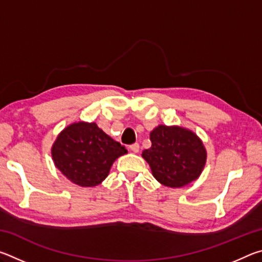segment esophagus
I'll return each instance as SVG.
<instances>
[{
  "label": "esophagus",
  "mask_w": 262,
  "mask_h": 262,
  "mask_svg": "<svg viewBox=\"0 0 262 262\" xmlns=\"http://www.w3.org/2000/svg\"><path fill=\"white\" fill-rule=\"evenodd\" d=\"M129 149L132 150L133 152H139L140 150V144L139 143H133L129 145Z\"/></svg>",
  "instance_id": "esophagus-1"
}]
</instances>
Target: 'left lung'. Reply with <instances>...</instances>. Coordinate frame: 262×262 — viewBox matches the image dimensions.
<instances>
[{
    "label": "left lung",
    "mask_w": 262,
    "mask_h": 262,
    "mask_svg": "<svg viewBox=\"0 0 262 262\" xmlns=\"http://www.w3.org/2000/svg\"><path fill=\"white\" fill-rule=\"evenodd\" d=\"M150 141L151 147L142 156L164 186L183 187L201 174L207 154L194 133L177 126H158L150 133Z\"/></svg>",
    "instance_id": "8db88e82"
}]
</instances>
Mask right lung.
<instances>
[{"instance_id": "1", "label": "right lung", "mask_w": 262, "mask_h": 262, "mask_svg": "<svg viewBox=\"0 0 262 262\" xmlns=\"http://www.w3.org/2000/svg\"><path fill=\"white\" fill-rule=\"evenodd\" d=\"M125 154V145L105 134L95 122L68 126L52 148L55 166L82 187L99 185L107 177L115 159Z\"/></svg>"}]
</instances>
